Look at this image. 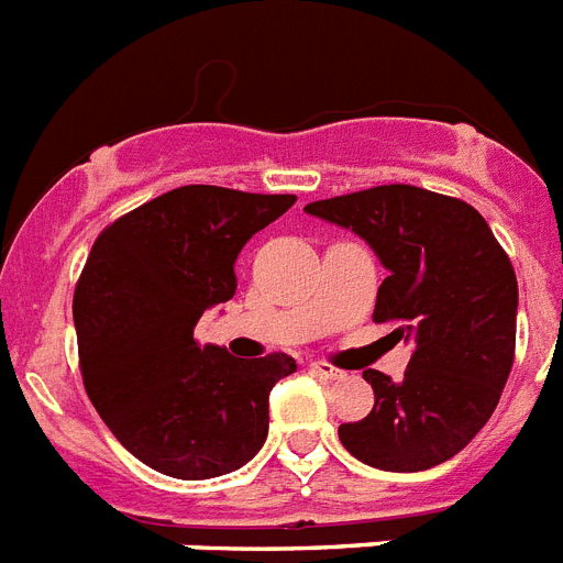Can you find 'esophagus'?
Wrapping results in <instances>:
<instances>
[{
    "label": "esophagus",
    "instance_id": "obj_1",
    "mask_svg": "<svg viewBox=\"0 0 563 563\" xmlns=\"http://www.w3.org/2000/svg\"><path fill=\"white\" fill-rule=\"evenodd\" d=\"M310 374L319 376V379H342L345 371L333 368V365H328V362H310Z\"/></svg>",
    "mask_w": 563,
    "mask_h": 563
}]
</instances>
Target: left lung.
I'll list each match as a JSON object with an SVG mask.
<instances>
[{"label":"left lung","mask_w":563,"mask_h":563,"mask_svg":"<svg viewBox=\"0 0 563 563\" xmlns=\"http://www.w3.org/2000/svg\"><path fill=\"white\" fill-rule=\"evenodd\" d=\"M356 232L388 278L374 322L411 345L399 383L368 368L374 408L342 422L339 440L383 472H422L466 449L489 422L515 360L518 278L475 207L429 189L388 184L305 207Z\"/></svg>","instance_id":"left-lung-1"}]
</instances>
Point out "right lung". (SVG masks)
I'll return each mask as SVG.
<instances>
[{
    "instance_id": "1",
    "label": "right lung",
    "mask_w": 563,
    "mask_h": 563,
    "mask_svg": "<svg viewBox=\"0 0 563 563\" xmlns=\"http://www.w3.org/2000/svg\"><path fill=\"white\" fill-rule=\"evenodd\" d=\"M296 195L178 187L100 232L74 290L88 399L161 475H230L267 440L271 391L296 360H235L195 342L203 310L235 296V258Z\"/></svg>"
}]
</instances>
